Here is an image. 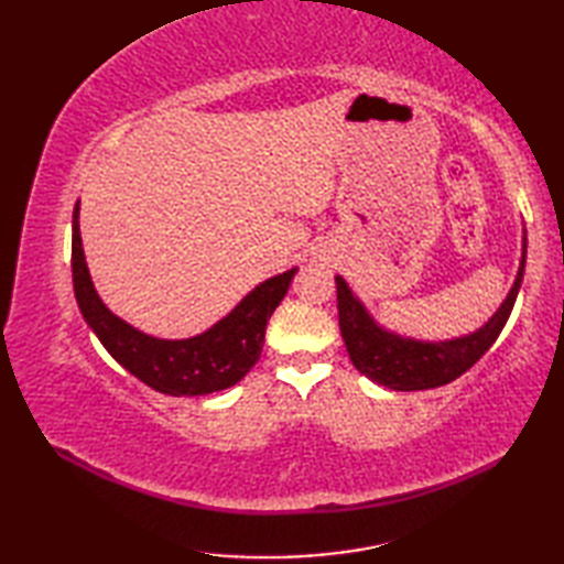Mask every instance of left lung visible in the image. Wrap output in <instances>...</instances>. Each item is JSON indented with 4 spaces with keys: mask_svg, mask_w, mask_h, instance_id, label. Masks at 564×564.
<instances>
[{
    "mask_svg": "<svg viewBox=\"0 0 564 564\" xmlns=\"http://www.w3.org/2000/svg\"><path fill=\"white\" fill-rule=\"evenodd\" d=\"M525 267V245L521 267L513 281L507 301L501 303L489 322L458 339L446 341H419L406 339L400 334L382 329L378 322L368 315L364 303L351 293L349 285L337 275V307H339V329L351 356V364L378 386L390 390H429L441 388L446 382L460 378L467 368H473L489 351V346L505 329L507 319L517 303V295L523 281Z\"/></svg>",
    "mask_w": 564,
    "mask_h": 564,
    "instance_id": "obj_1",
    "label": "left lung"
}]
</instances>
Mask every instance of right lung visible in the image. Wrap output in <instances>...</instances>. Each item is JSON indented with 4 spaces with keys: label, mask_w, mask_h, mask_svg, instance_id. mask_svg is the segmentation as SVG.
Here are the masks:
<instances>
[{
    "label": "right lung",
    "mask_w": 564,
    "mask_h": 564,
    "mask_svg": "<svg viewBox=\"0 0 564 564\" xmlns=\"http://www.w3.org/2000/svg\"><path fill=\"white\" fill-rule=\"evenodd\" d=\"M79 203L72 215V283L84 319L118 364L152 390L208 394L232 388L259 361L263 332L297 269L259 283L230 315L191 339H158L116 317L94 291L79 235Z\"/></svg>",
    "instance_id": "obj_1"
}]
</instances>
